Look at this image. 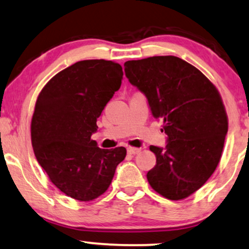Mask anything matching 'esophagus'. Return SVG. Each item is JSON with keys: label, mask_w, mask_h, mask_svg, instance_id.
Returning a JSON list of instances; mask_svg holds the SVG:
<instances>
[{"label": "esophagus", "mask_w": 249, "mask_h": 249, "mask_svg": "<svg viewBox=\"0 0 249 249\" xmlns=\"http://www.w3.org/2000/svg\"><path fill=\"white\" fill-rule=\"evenodd\" d=\"M140 150H141L140 148H133V147H128V148H127V152H128V154H130V155L138 154V152H140Z\"/></svg>", "instance_id": "1"}]
</instances>
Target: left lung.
<instances>
[{"instance_id":"left-lung-1","label":"left lung","mask_w":249,"mask_h":249,"mask_svg":"<svg viewBox=\"0 0 249 249\" xmlns=\"http://www.w3.org/2000/svg\"><path fill=\"white\" fill-rule=\"evenodd\" d=\"M124 67L167 134L165 149L150 145L156 165L147 174L149 184L167 199H184L220 163L228 132L221 95L199 69L174 55L130 60Z\"/></svg>"}]
</instances>
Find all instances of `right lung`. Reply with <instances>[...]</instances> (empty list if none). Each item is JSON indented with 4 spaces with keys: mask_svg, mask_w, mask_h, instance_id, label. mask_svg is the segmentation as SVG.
<instances>
[{
    "mask_svg": "<svg viewBox=\"0 0 249 249\" xmlns=\"http://www.w3.org/2000/svg\"><path fill=\"white\" fill-rule=\"evenodd\" d=\"M122 66L83 60L54 75L39 92L32 117L35 157L50 181L68 197L93 200L105 194L126 149H100L91 135L97 118L119 90Z\"/></svg>",
    "mask_w": 249,
    "mask_h": 249,
    "instance_id": "add662e5",
    "label": "right lung"
}]
</instances>
